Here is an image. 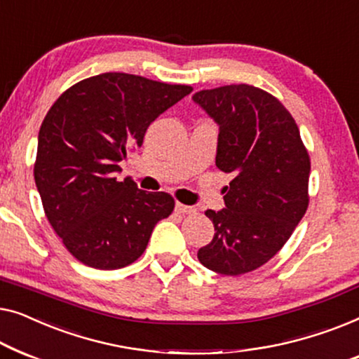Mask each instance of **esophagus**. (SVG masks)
Instances as JSON below:
<instances>
[{
    "mask_svg": "<svg viewBox=\"0 0 359 359\" xmlns=\"http://www.w3.org/2000/svg\"><path fill=\"white\" fill-rule=\"evenodd\" d=\"M175 211L182 215H194L196 213V210L194 206H187V205H182V203H175Z\"/></svg>",
    "mask_w": 359,
    "mask_h": 359,
    "instance_id": "1",
    "label": "esophagus"
}]
</instances>
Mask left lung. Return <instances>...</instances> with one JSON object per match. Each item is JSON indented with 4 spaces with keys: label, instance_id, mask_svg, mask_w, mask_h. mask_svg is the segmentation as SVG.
I'll use <instances>...</instances> for the list:
<instances>
[{
    "label": "left lung",
    "instance_id": "left-lung-1",
    "mask_svg": "<svg viewBox=\"0 0 359 359\" xmlns=\"http://www.w3.org/2000/svg\"><path fill=\"white\" fill-rule=\"evenodd\" d=\"M219 125L216 165L234 175L221 211L208 210L215 237L198 260L216 273H249L276 255L309 205L311 159L278 99L249 84L195 93Z\"/></svg>",
    "mask_w": 359,
    "mask_h": 359
}]
</instances>
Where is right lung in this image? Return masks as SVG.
Wrapping results in <instances>:
<instances>
[{
    "mask_svg": "<svg viewBox=\"0 0 359 359\" xmlns=\"http://www.w3.org/2000/svg\"><path fill=\"white\" fill-rule=\"evenodd\" d=\"M136 74L102 73L60 95L39 131L34 179L43 211L69 254L97 270L141 257L175 201L117 180L120 161L143 144L161 114L191 93Z\"/></svg>",
    "mask_w": 359,
    "mask_h": 359,
    "instance_id": "add662e5",
    "label": "right lung"
}]
</instances>
